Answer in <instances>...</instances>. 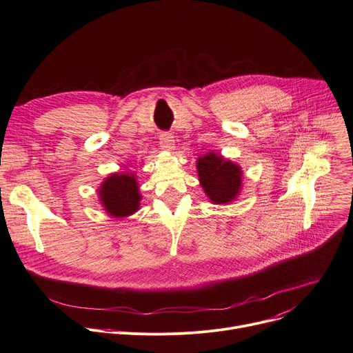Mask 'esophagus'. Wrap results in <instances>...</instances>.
Listing matches in <instances>:
<instances>
[{"instance_id":"esophagus-1","label":"esophagus","mask_w":353,"mask_h":353,"mask_svg":"<svg viewBox=\"0 0 353 353\" xmlns=\"http://www.w3.org/2000/svg\"><path fill=\"white\" fill-rule=\"evenodd\" d=\"M159 144L161 148L165 150V151H172L175 148V140H174V135L168 131L161 132L159 135Z\"/></svg>"}]
</instances>
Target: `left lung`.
Instances as JSON below:
<instances>
[{
	"label": "left lung",
	"instance_id": "obj_1",
	"mask_svg": "<svg viewBox=\"0 0 353 353\" xmlns=\"http://www.w3.org/2000/svg\"><path fill=\"white\" fill-rule=\"evenodd\" d=\"M201 185L214 203H228L236 198L241 186V171L230 161L209 152L196 162Z\"/></svg>",
	"mask_w": 353,
	"mask_h": 353
}]
</instances>
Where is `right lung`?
I'll list each match as a JSON object with an SVG mask.
<instances>
[{
    "label": "right lung",
    "instance_id": "right-lung-1",
    "mask_svg": "<svg viewBox=\"0 0 353 353\" xmlns=\"http://www.w3.org/2000/svg\"><path fill=\"white\" fill-rule=\"evenodd\" d=\"M99 195L105 210L116 218L134 213L141 201L137 181L131 174H113L108 176L100 186Z\"/></svg>",
    "mask_w": 353,
    "mask_h": 353
}]
</instances>
